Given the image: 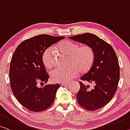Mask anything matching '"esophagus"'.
Here are the masks:
<instances>
[{
    "label": "esophagus",
    "mask_w": 130,
    "mask_h": 130,
    "mask_svg": "<svg viewBox=\"0 0 130 130\" xmlns=\"http://www.w3.org/2000/svg\"><path fill=\"white\" fill-rule=\"evenodd\" d=\"M61 86H65V87H66V86L69 85V83H63L61 84Z\"/></svg>",
    "instance_id": "esophagus-1"
}]
</instances>
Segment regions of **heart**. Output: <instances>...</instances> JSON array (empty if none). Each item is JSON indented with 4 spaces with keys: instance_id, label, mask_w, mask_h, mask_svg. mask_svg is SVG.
I'll return each instance as SVG.
<instances>
[{
    "instance_id": "obj_1",
    "label": "heart",
    "mask_w": 130,
    "mask_h": 130,
    "mask_svg": "<svg viewBox=\"0 0 130 130\" xmlns=\"http://www.w3.org/2000/svg\"><path fill=\"white\" fill-rule=\"evenodd\" d=\"M61 53L69 56V63L71 65L66 69H56L51 73V78L54 83H68L77 76L78 70L85 73L91 69L94 61L93 49L88 45L79 47L77 43L64 40L57 45ZM42 61L46 69H51L55 63L54 49L49 47L45 50L42 55Z\"/></svg>"
}]
</instances>
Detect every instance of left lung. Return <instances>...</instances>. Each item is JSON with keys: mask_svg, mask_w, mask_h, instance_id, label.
Here are the masks:
<instances>
[{"mask_svg": "<svg viewBox=\"0 0 130 130\" xmlns=\"http://www.w3.org/2000/svg\"><path fill=\"white\" fill-rule=\"evenodd\" d=\"M69 38L90 46L95 56L90 70L81 77V80L94 86L91 89L89 85L80 82L77 94L78 102L88 110L101 109L111 101L117 90L120 68L116 54L111 45L92 34L85 33Z\"/></svg>", "mask_w": 130, "mask_h": 130, "instance_id": "8db88e82", "label": "left lung"}]
</instances>
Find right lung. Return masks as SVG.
<instances>
[{
  "label": "right lung",
  "mask_w": 130,
  "mask_h": 130,
  "mask_svg": "<svg viewBox=\"0 0 130 130\" xmlns=\"http://www.w3.org/2000/svg\"><path fill=\"white\" fill-rule=\"evenodd\" d=\"M64 38L42 34L31 38L18 46L10 65L9 78L14 96L21 105L35 112L43 111L53 104L59 84L38 87L39 81L49 76L42 61L45 49Z\"/></svg>",
  "instance_id": "right-lung-1"
}]
</instances>
